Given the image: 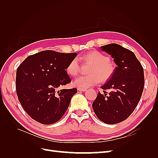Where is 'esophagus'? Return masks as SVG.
<instances>
[{"label":"esophagus","mask_w":158,"mask_h":158,"mask_svg":"<svg viewBox=\"0 0 158 158\" xmlns=\"http://www.w3.org/2000/svg\"><path fill=\"white\" fill-rule=\"evenodd\" d=\"M78 91H81V92H85L87 89L85 88H78Z\"/></svg>","instance_id":"obj_1"}]
</instances>
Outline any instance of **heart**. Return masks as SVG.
Here are the masks:
<instances>
[{
  "mask_svg": "<svg viewBox=\"0 0 158 158\" xmlns=\"http://www.w3.org/2000/svg\"><path fill=\"white\" fill-rule=\"evenodd\" d=\"M81 59L93 64L89 70V74L80 76L74 84L79 88H87L98 84L101 80L106 82L111 78L114 72V65L110 61L109 57L99 51H92L84 55ZM80 70V62L78 57L70 60L66 67L67 73L73 76H77Z\"/></svg>",
  "mask_w": 158,
  "mask_h": 158,
  "instance_id": "obj_1",
  "label": "heart"
}]
</instances>
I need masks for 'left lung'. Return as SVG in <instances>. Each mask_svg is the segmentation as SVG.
<instances>
[{
  "label": "left lung",
  "instance_id": "8db88e82",
  "mask_svg": "<svg viewBox=\"0 0 158 158\" xmlns=\"http://www.w3.org/2000/svg\"><path fill=\"white\" fill-rule=\"evenodd\" d=\"M101 48L112 56L117 66L111 78L101 87L103 93L98 92L92 107L100 121L112 125L126 120L135 109L144 89V69L128 49L116 44Z\"/></svg>",
  "mask_w": 158,
  "mask_h": 158
}]
</instances>
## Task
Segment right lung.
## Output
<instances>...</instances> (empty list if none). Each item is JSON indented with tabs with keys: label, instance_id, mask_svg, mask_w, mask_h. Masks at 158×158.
Segmentation results:
<instances>
[{
	"label": "right lung",
	"instance_id": "obj_1",
	"mask_svg": "<svg viewBox=\"0 0 158 158\" xmlns=\"http://www.w3.org/2000/svg\"><path fill=\"white\" fill-rule=\"evenodd\" d=\"M76 55V52L44 51L27 56L18 67V98L33 120L51 125L64 115L77 89L59 88L71 82L66 69Z\"/></svg>",
	"mask_w": 158,
	"mask_h": 158
}]
</instances>
